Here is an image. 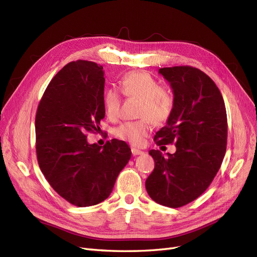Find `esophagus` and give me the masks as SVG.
I'll list each match as a JSON object with an SVG mask.
<instances>
[{
    "mask_svg": "<svg viewBox=\"0 0 257 257\" xmlns=\"http://www.w3.org/2000/svg\"><path fill=\"white\" fill-rule=\"evenodd\" d=\"M132 153H133V155H139V154H143L144 151L137 149V148H132Z\"/></svg>",
    "mask_w": 257,
    "mask_h": 257,
    "instance_id": "esophagus-1",
    "label": "esophagus"
}]
</instances>
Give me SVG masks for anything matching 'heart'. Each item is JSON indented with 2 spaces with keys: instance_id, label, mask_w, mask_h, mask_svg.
<instances>
[{
  "instance_id": "heart-1",
  "label": "heart",
  "mask_w": 257,
  "mask_h": 257,
  "mask_svg": "<svg viewBox=\"0 0 257 257\" xmlns=\"http://www.w3.org/2000/svg\"><path fill=\"white\" fill-rule=\"evenodd\" d=\"M122 94L130 98L138 99L137 115L142 119L125 122L114 130V135L121 141L134 146L141 145L149 135L151 124L163 125L175 109V96L168 88L162 87L160 82L146 72H133L122 77L119 82ZM103 104L106 114L114 118L118 114L120 96L114 90L105 92Z\"/></svg>"
}]
</instances>
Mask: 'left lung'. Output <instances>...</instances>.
<instances>
[{"mask_svg":"<svg viewBox=\"0 0 257 257\" xmlns=\"http://www.w3.org/2000/svg\"><path fill=\"white\" fill-rule=\"evenodd\" d=\"M175 96L173 115L154 136L158 146L175 144L174 154L150 150L154 169L146 180L149 196L179 208L199 197L219 172L227 145L224 99L213 80L192 66L160 68Z\"/></svg>","mask_w":257,"mask_h":257,"instance_id":"8db88e82","label":"left lung"}]
</instances>
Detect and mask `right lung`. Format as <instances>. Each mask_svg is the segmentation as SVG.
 Wrapping results in <instances>:
<instances>
[{
    "label": "right lung",
    "mask_w": 257,
    "mask_h": 257,
    "mask_svg": "<svg viewBox=\"0 0 257 257\" xmlns=\"http://www.w3.org/2000/svg\"><path fill=\"white\" fill-rule=\"evenodd\" d=\"M103 66L74 61L53 77L35 118L38 165L52 189L68 203L89 207L104 201L131 159L125 142L90 145L88 132L104 119Z\"/></svg>",
    "instance_id": "1"
}]
</instances>
